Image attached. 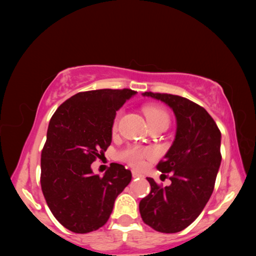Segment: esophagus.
<instances>
[{"mask_svg":"<svg viewBox=\"0 0 256 256\" xmlns=\"http://www.w3.org/2000/svg\"><path fill=\"white\" fill-rule=\"evenodd\" d=\"M132 176L134 177V178H136V177H141L142 175H141V174H138V172H134V170H133V172H132Z\"/></svg>","mask_w":256,"mask_h":256,"instance_id":"esophagus-1","label":"esophagus"}]
</instances>
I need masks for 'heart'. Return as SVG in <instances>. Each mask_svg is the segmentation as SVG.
I'll use <instances>...</instances> for the list:
<instances>
[{"instance_id": "1", "label": "heart", "mask_w": 256, "mask_h": 256, "mask_svg": "<svg viewBox=\"0 0 256 256\" xmlns=\"http://www.w3.org/2000/svg\"><path fill=\"white\" fill-rule=\"evenodd\" d=\"M144 112L146 120H148L149 123V126H152V125H164V126H168V124H170V115H168V112L162 107L148 105L144 108ZM118 118L120 112L114 120V125H112L114 128H118ZM151 156H152V150L141 148V146H128L126 149L122 150L118 154V157L120 160L128 162L130 166H132L134 168L142 167L144 158L151 157Z\"/></svg>"}]
</instances>
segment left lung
<instances>
[{
    "label": "left lung",
    "instance_id": "8db88e82",
    "mask_svg": "<svg viewBox=\"0 0 256 256\" xmlns=\"http://www.w3.org/2000/svg\"><path fill=\"white\" fill-rule=\"evenodd\" d=\"M142 94L170 106L177 128L174 142L157 164L164 178L172 172V184L162 188L146 177L151 190L140 201L138 210L144 222L154 230L178 232L198 218L214 192L222 162V133L209 112L188 98L150 92Z\"/></svg>",
    "mask_w": 256,
    "mask_h": 256
}]
</instances>
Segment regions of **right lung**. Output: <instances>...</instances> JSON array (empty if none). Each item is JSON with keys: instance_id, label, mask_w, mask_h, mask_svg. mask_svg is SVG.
<instances>
[{"instance_id": "right-lung-1", "label": "right lung", "mask_w": 256, "mask_h": 256, "mask_svg": "<svg viewBox=\"0 0 256 256\" xmlns=\"http://www.w3.org/2000/svg\"><path fill=\"white\" fill-rule=\"evenodd\" d=\"M136 94L131 89L79 92L52 116L42 151L40 185L52 214L68 230L86 234L102 227L131 182L123 164H110L99 177L92 164L110 146L116 110Z\"/></svg>"}]
</instances>
